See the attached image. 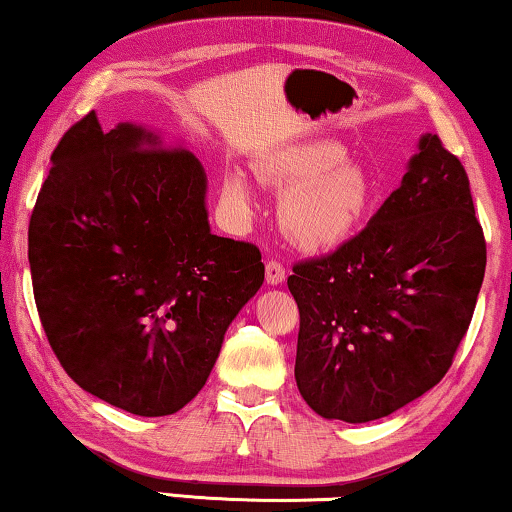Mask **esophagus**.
Masks as SVG:
<instances>
[{
	"instance_id": "obj_1",
	"label": "esophagus",
	"mask_w": 512,
	"mask_h": 512,
	"mask_svg": "<svg viewBox=\"0 0 512 512\" xmlns=\"http://www.w3.org/2000/svg\"><path fill=\"white\" fill-rule=\"evenodd\" d=\"M284 268H282V263L279 261H268L265 263V282H268L270 286H277V284H282L284 282Z\"/></svg>"
}]
</instances>
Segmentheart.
Here are the masks:
<instances>
[{
	"mask_svg": "<svg viewBox=\"0 0 512 512\" xmlns=\"http://www.w3.org/2000/svg\"><path fill=\"white\" fill-rule=\"evenodd\" d=\"M258 177L275 186L279 230L305 254H326L347 244L377 202V188L359 163L333 142H305L275 149L258 160ZM221 195L230 214L251 219L254 191L240 170H228Z\"/></svg>",
	"mask_w": 512,
	"mask_h": 512,
	"instance_id": "heart-1",
	"label": "heart"
}]
</instances>
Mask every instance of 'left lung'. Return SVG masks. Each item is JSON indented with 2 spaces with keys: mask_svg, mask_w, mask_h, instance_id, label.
<instances>
[{
  "mask_svg": "<svg viewBox=\"0 0 512 512\" xmlns=\"http://www.w3.org/2000/svg\"><path fill=\"white\" fill-rule=\"evenodd\" d=\"M487 244L464 165L422 135L368 226L293 265L296 384L326 419L387 417L436 387L473 319Z\"/></svg>",
  "mask_w": 512,
  "mask_h": 512,
  "instance_id": "1",
  "label": "left lung"
}]
</instances>
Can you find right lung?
Instances as JSON below:
<instances>
[{
	"label": "right lung",
	"instance_id": "obj_1",
	"mask_svg": "<svg viewBox=\"0 0 512 512\" xmlns=\"http://www.w3.org/2000/svg\"><path fill=\"white\" fill-rule=\"evenodd\" d=\"M51 163L27 235L46 338L88 394L172 415L205 387L230 321L261 289V251L212 235L205 167L142 125L102 130L90 111Z\"/></svg>",
	"mask_w": 512,
	"mask_h": 512
}]
</instances>
